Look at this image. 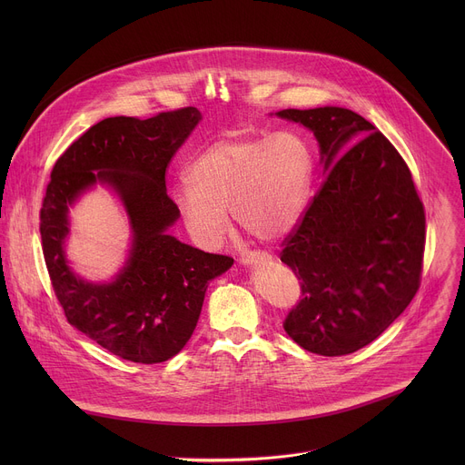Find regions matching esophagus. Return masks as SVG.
<instances>
[{"label": "esophagus", "instance_id": "1", "mask_svg": "<svg viewBox=\"0 0 465 465\" xmlns=\"http://www.w3.org/2000/svg\"><path fill=\"white\" fill-rule=\"evenodd\" d=\"M269 261V255L264 253H259V252H250L246 255L241 257V262L246 264V267H250V264H261V262H267Z\"/></svg>", "mask_w": 465, "mask_h": 465}]
</instances>
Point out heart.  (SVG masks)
<instances>
[{
    "label": "heart",
    "instance_id": "obj_1",
    "mask_svg": "<svg viewBox=\"0 0 465 465\" xmlns=\"http://www.w3.org/2000/svg\"><path fill=\"white\" fill-rule=\"evenodd\" d=\"M312 178V154L296 132L233 134L194 158L187 182L173 191L187 232L206 246L228 228L226 212L250 237L274 242L300 221Z\"/></svg>",
    "mask_w": 465,
    "mask_h": 465
}]
</instances>
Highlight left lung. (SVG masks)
Instances as JSON below:
<instances>
[{"label":"left lung","instance_id":"left-lung-1","mask_svg":"<svg viewBox=\"0 0 465 465\" xmlns=\"http://www.w3.org/2000/svg\"><path fill=\"white\" fill-rule=\"evenodd\" d=\"M276 115L312 130L325 178L282 242L302 282L287 335L303 350L341 357L373 342L421 283L425 210L401 154L362 115L339 106Z\"/></svg>","mask_w":465,"mask_h":465}]
</instances>
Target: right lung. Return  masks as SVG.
I'll return each instance as SVG.
<instances>
[{"mask_svg": "<svg viewBox=\"0 0 465 465\" xmlns=\"http://www.w3.org/2000/svg\"><path fill=\"white\" fill-rule=\"evenodd\" d=\"M201 119L194 106L149 119L106 117L65 149L51 171L40 235L53 291L74 327L124 361L156 364L180 353L208 283L233 264L228 255L167 233L180 213L167 194L165 171ZM97 181L120 194L133 230L131 255L110 284L75 277L63 252L67 210Z\"/></svg>", "mask_w": 465, "mask_h": 465, "instance_id": "obj_1", "label": "right lung"}]
</instances>
